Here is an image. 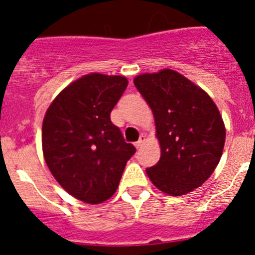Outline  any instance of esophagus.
<instances>
[{
  "label": "esophagus",
  "instance_id": "34e87169",
  "mask_svg": "<svg viewBox=\"0 0 255 255\" xmlns=\"http://www.w3.org/2000/svg\"><path fill=\"white\" fill-rule=\"evenodd\" d=\"M144 141H145V136H144V135H141L140 139H139V140L135 143V147L138 148V149H139V148H141V145L144 144Z\"/></svg>",
  "mask_w": 255,
  "mask_h": 255
}]
</instances>
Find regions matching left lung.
Returning <instances> with one entry per match:
<instances>
[{"label": "left lung", "instance_id": "obj_1", "mask_svg": "<svg viewBox=\"0 0 255 255\" xmlns=\"http://www.w3.org/2000/svg\"><path fill=\"white\" fill-rule=\"evenodd\" d=\"M134 84L152 108L161 147L148 177L166 194H188L211 176L222 155L226 129L217 106L202 88L170 69L138 75Z\"/></svg>", "mask_w": 255, "mask_h": 255}]
</instances>
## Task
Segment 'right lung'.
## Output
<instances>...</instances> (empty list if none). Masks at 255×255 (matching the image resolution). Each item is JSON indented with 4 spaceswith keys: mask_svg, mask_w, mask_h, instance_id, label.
I'll list each match as a JSON object with an SVG mask.
<instances>
[{
    "mask_svg": "<svg viewBox=\"0 0 255 255\" xmlns=\"http://www.w3.org/2000/svg\"><path fill=\"white\" fill-rule=\"evenodd\" d=\"M126 87L125 76L88 74L67 85L44 115L47 166L58 184L84 203H102L115 194L136 150L110 117Z\"/></svg>",
    "mask_w": 255,
    "mask_h": 255,
    "instance_id": "add662e5",
    "label": "right lung"
}]
</instances>
